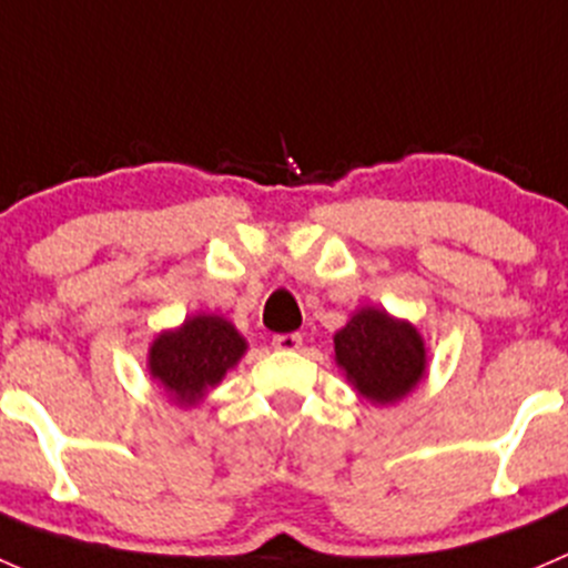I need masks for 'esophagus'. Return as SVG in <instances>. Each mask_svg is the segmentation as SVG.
Masks as SVG:
<instances>
[{
	"label": "esophagus",
	"mask_w": 568,
	"mask_h": 568,
	"mask_svg": "<svg viewBox=\"0 0 568 568\" xmlns=\"http://www.w3.org/2000/svg\"><path fill=\"white\" fill-rule=\"evenodd\" d=\"M301 344H303L301 333H278V336H273V347L282 349V353H292V349H297Z\"/></svg>",
	"instance_id": "34e87169"
}]
</instances>
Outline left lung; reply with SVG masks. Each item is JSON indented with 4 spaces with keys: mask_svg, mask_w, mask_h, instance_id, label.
<instances>
[{
    "mask_svg": "<svg viewBox=\"0 0 568 568\" xmlns=\"http://www.w3.org/2000/svg\"><path fill=\"white\" fill-rule=\"evenodd\" d=\"M333 347L349 383L374 405L402 399L424 377L426 349L418 331L379 308H361L333 336Z\"/></svg>",
    "mask_w": 568,
    "mask_h": 568,
    "instance_id": "left-lung-1",
    "label": "left lung"
}]
</instances>
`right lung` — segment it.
<instances>
[{"label":"right lung","mask_w":568,"mask_h":568,"mask_svg":"<svg viewBox=\"0 0 568 568\" xmlns=\"http://www.w3.org/2000/svg\"><path fill=\"white\" fill-rule=\"evenodd\" d=\"M245 342L226 320L199 314L180 331L161 333L150 349V372L178 405H194L241 361Z\"/></svg>","instance_id":"add662e5"}]
</instances>
